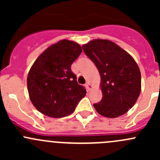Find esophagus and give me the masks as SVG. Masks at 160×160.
Segmentation results:
<instances>
[{
    "mask_svg": "<svg viewBox=\"0 0 160 160\" xmlns=\"http://www.w3.org/2000/svg\"><path fill=\"white\" fill-rule=\"evenodd\" d=\"M85 86H86L87 89H88V90H90V89H91V85H90V83H89V82H88V83L85 84Z\"/></svg>",
    "mask_w": 160,
    "mask_h": 160,
    "instance_id": "obj_1",
    "label": "esophagus"
}]
</instances>
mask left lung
Returning <instances> with one entry per match:
<instances>
[{
	"instance_id": "obj_1",
	"label": "left lung",
	"mask_w": 160,
	"mask_h": 160,
	"mask_svg": "<svg viewBox=\"0 0 160 160\" xmlns=\"http://www.w3.org/2000/svg\"><path fill=\"white\" fill-rule=\"evenodd\" d=\"M82 47L101 76L103 97L100 102L93 104L94 108L107 118L125 114L141 92V72L135 61L109 40H92Z\"/></svg>"
}]
</instances>
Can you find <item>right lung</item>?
Wrapping results in <instances>:
<instances>
[{
  "instance_id": "right-lung-1",
  "label": "right lung",
  "mask_w": 160,
  "mask_h": 160,
  "mask_svg": "<svg viewBox=\"0 0 160 160\" xmlns=\"http://www.w3.org/2000/svg\"><path fill=\"white\" fill-rule=\"evenodd\" d=\"M81 52L77 43L61 40L45 50L30 69L27 78L30 100L45 115H69L86 95V89L78 84L77 76L71 70Z\"/></svg>"
}]
</instances>
